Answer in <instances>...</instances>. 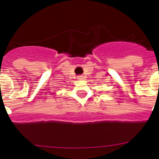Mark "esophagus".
<instances>
[{"label": "esophagus", "instance_id": "esophagus-1", "mask_svg": "<svg viewBox=\"0 0 159 159\" xmlns=\"http://www.w3.org/2000/svg\"><path fill=\"white\" fill-rule=\"evenodd\" d=\"M78 78L79 80H81V79H82V78H83V76L82 75H80V76H78Z\"/></svg>", "mask_w": 159, "mask_h": 159}]
</instances>
